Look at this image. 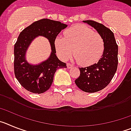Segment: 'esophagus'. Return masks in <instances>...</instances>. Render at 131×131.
<instances>
[{
  "mask_svg": "<svg viewBox=\"0 0 131 131\" xmlns=\"http://www.w3.org/2000/svg\"><path fill=\"white\" fill-rule=\"evenodd\" d=\"M67 67H68V69H71V68H72L73 67V65L71 64V63H67Z\"/></svg>",
  "mask_w": 131,
  "mask_h": 131,
  "instance_id": "obj_1",
  "label": "esophagus"
}]
</instances>
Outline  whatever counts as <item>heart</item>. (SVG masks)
<instances>
[{
	"label": "heart",
	"mask_w": 131,
	"mask_h": 131,
	"mask_svg": "<svg viewBox=\"0 0 131 131\" xmlns=\"http://www.w3.org/2000/svg\"><path fill=\"white\" fill-rule=\"evenodd\" d=\"M66 37L58 36L55 39V48L61 59L67 60L73 52L74 58L81 65H91L100 58L104 50L102 36L89 27L76 25L67 30Z\"/></svg>",
	"instance_id": "1"
}]
</instances>
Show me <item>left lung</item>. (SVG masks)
I'll return each mask as SVG.
<instances>
[{"label": "left lung", "mask_w": 131, "mask_h": 131, "mask_svg": "<svg viewBox=\"0 0 131 131\" xmlns=\"http://www.w3.org/2000/svg\"><path fill=\"white\" fill-rule=\"evenodd\" d=\"M95 29L104 40V51L97 63L86 68H79L80 76L75 79L76 85L84 92H96L104 89L110 83L117 71L118 46L114 34L103 24L92 20H84Z\"/></svg>", "instance_id": "1"}]
</instances>
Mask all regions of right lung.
I'll use <instances>...</instances> for the list:
<instances>
[{"instance_id":"add662e5","label":"right lung","mask_w":131,"mask_h":131,"mask_svg":"<svg viewBox=\"0 0 131 131\" xmlns=\"http://www.w3.org/2000/svg\"><path fill=\"white\" fill-rule=\"evenodd\" d=\"M68 25L58 21L42 19L27 27L19 34L14 45V73L19 83L33 93L46 92L52 84L54 73L60 68H66V63L60 61L56 54L55 39ZM49 40L51 52L47 60L38 64L29 63L26 54L31 42L38 36Z\"/></svg>"}]
</instances>
